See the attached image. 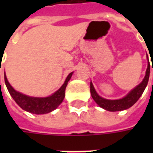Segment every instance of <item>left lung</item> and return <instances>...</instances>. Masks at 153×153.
I'll return each instance as SVG.
<instances>
[{"instance_id": "obj_1", "label": "left lung", "mask_w": 153, "mask_h": 153, "mask_svg": "<svg viewBox=\"0 0 153 153\" xmlns=\"http://www.w3.org/2000/svg\"><path fill=\"white\" fill-rule=\"evenodd\" d=\"M149 75H150V62H149V59H148V65H147L146 76H145L143 81L136 88H134L132 91L129 92L128 94H127L125 97L121 99V100H105V99L101 98L100 96L98 95V94L95 91L92 82H90V93H91L92 98L94 99V100L97 103L100 107H102L105 110L110 111H118L126 110V109L131 107L134 104H135L136 101L140 99V97L141 96V94H143L145 88H146V87L148 83Z\"/></svg>"}]
</instances>
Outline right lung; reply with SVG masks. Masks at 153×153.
I'll use <instances>...</instances> for the list:
<instances>
[{
    "instance_id": "right-lung-1",
    "label": "right lung",
    "mask_w": 153,
    "mask_h": 153,
    "mask_svg": "<svg viewBox=\"0 0 153 153\" xmlns=\"http://www.w3.org/2000/svg\"><path fill=\"white\" fill-rule=\"evenodd\" d=\"M72 76V72L68 75L67 78L65 80V83L62 85V87L53 94L51 96L46 98H36L30 97L25 94H23L19 92H17L13 89V88L10 85L7 79L6 74H5V83L8 89L11 96L15 100L21 108L26 111H29L33 114H46L51 112L52 111L55 110L63 101L65 98V88L67 86L68 82L70 81L71 77Z\"/></svg>"
}]
</instances>
